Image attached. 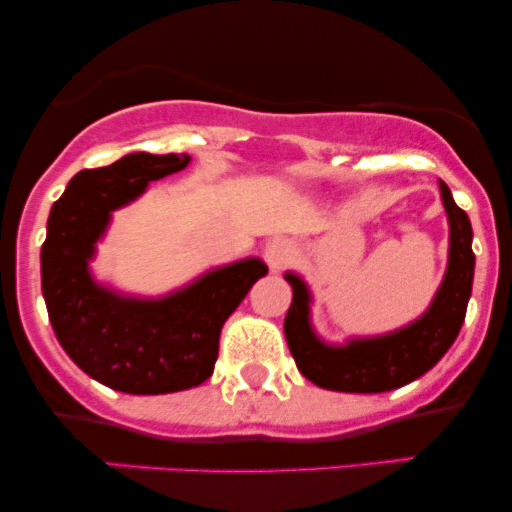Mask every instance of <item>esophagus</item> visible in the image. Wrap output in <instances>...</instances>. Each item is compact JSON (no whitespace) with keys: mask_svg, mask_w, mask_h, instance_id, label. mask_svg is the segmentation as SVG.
<instances>
[{"mask_svg":"<svg viewBox=\"0 0 512 512\" xmlns=\"http://www.w3.org/2000/svg\"><path fill=\"white\" fill-rule=\"evenodd\" d=\"M264 257H267V264L272 269H281L284 264L291 262L293 257V245L289 238H274L267 243V250H264Z\"/></svg>","mask_w":512,"mask_h":512,"instance_id":"obj_1","label":"esophagus"}]
</instances>
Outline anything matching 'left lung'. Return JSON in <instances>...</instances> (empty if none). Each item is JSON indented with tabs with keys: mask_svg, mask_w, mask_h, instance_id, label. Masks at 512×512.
<instances>
[{
	"mask_svg": "<svg viewBox=\"0 0 512 512\" xmlns=\"http://www.w3.org/2000/svg\"><path fill=\"white\" fill-rule=\"evenodd\" d=\"M440 197L450 223L448 272L431 308L402 330L383 337L351 339L346 346L325 344L310 327L308 286L298 274H286L293 289L291 308L284 320L286 342L298 370L310 383L325 390L361 395L397 390L428 373L455 342L472 296V223L455 204L445 182H440Z\"/></svg>",
	"mask_w": 512,
	"mask_h": 512,
	"instance_id": "left-lung-1",
	"label": "left lung"
}]
</instances>
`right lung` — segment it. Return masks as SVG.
I'll return each mask as SVG.
<instances>
[{
    "label": "right lung",
    "instance_id": "add662e5",
    "mask_svg": "<svg viewBox=\"0 0 512 512\" xmlns=\"http://www.w3.org/2000/svg\"><path fill=\"white\" fill-rule=\"evenodd\" d=\"M187 163V154L139 151L113 166L81 170L50 209L40 274L52 330L86 375L127 395H166L209 380L223 322L267 274V264L250 257L156 301L120 296L93 281L88 260L110 214Z\"/></svg>",
    "mask_w": 512,
    "mask_h": 512
}]
</instances>
